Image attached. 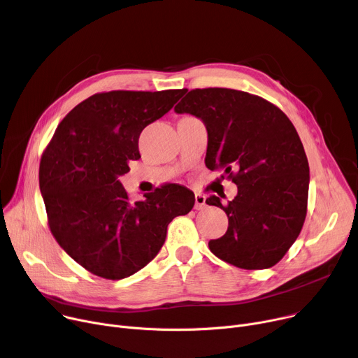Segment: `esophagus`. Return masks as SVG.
<instances>
[{
	"instance_id": "34e87169",
	"label": "esophagus",
	"mask_w": 358,
	"mask_h": 358,
	"mask_svg": "<svg viewBox=\"0 0 358 358\" xmlns=\"http://www.w3.org/2000/svg\"><path fill=\"white\" fill-rule=\"evenodd\" d=\"M206 207H207L206 196H203L202 194H195V206H194V208L195 210H203Z\"/></svg>"
}]
</instances>
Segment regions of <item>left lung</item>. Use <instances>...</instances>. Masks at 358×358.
<instances>
[{"mask_svg":"<svg viewBox=\"0 0 358 358\" xmlns=\"http://www.w3.org/2000/svg\"><path fill=\"white\" fill-rule=\"evenodd\" d=\"M206 124V166L238 185L227 206L207 198L228 215L224 236L208 246L241 269L276 265L299 236L308 208L309 163L287 116L259 96L208 87L189 90L174 108Z\"/></svg>","mask_w":358,"mask_h":358,"instance_id":"1","label":"left lung"}]
</instances>
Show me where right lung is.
Listing matches in <instances>:
<instances>
[{"mask_svg":"<svg viewBox=\"0 0 358 358\" xmlns=\"http://www.w3.org/2000/svg\"><path fill=\"white\" fill-rule=\"evenodd\" d=\"M185 89L97 93L58 126L39 164L49 228L64 250L96 276H131L160 252L169 224L188 214L194 192L169 184L131 201L120 182L138 160L141 130L169 113Z\"/></svg>","mask_w":358,"mask_h":358,"instance_id":"right-lung-1","label":"right lung"}]
</instances>
